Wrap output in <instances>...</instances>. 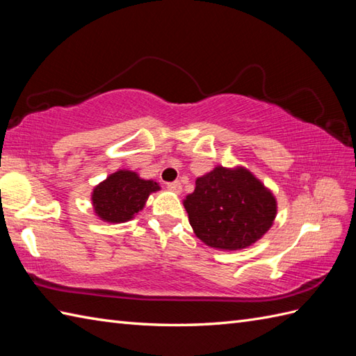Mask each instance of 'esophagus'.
I'll list each match as a JSON object with an SVG mask.
<instances>
[{
    "instance_id": "esophagus-1",
    "label": "esophagus",
    "mask_w": 356,
    "mask_h": 356,
    "mask_svg": "<svg viewBox=\"0 0 356 356\" xmlns=\"http://www.w3.org/2000/svg\"><path fill=\"white\" fill-rule=\"evenodd\" d=\"M168 188L172 192L175 193H181V191H183V187H181V183L179 181H173V183H168Z\"/></svg>"
}]
</instances>
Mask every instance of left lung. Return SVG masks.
<instances>
[{
	"instance_id": "8db88e82",
	"label": "left lung",
	"mask_w": 356,
	"mask_h": 356,
	"mask_svg": "<svg viewBox=\"0 0 356 356\" xmlns=\"http://www.w3.org/2000/svg\"><path fill=\"white\" fill-rule=\"evenodd\" d=\"M184 207L196 236L209 247L241 250L270 230L275 200L248 170L213 169L196 179Z\"/></svg>"
}]
</instances>
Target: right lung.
Segmentation results:
<instances>
[{
  "label": "right lung",
  "mask_w": 356,
  "mask_h": 356,
  "mask_svg": "<svg viewBox=\"0 0 356 356\" xmlns=\"http://www.w3.org/2000/svg\"><path fill=\"white\" fill-rule=\"evenodd\" d=\"M158 188L155 181L141 179L129 170H118L94 188V210L106 222H124L145 207L147 196Z\"/></svg>",
  "instance_id": "1"
}]
</instances>
